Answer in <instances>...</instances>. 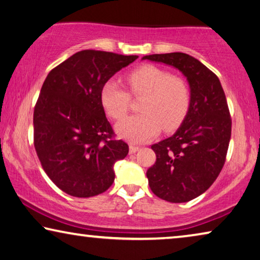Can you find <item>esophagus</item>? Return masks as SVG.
I'll return each mask as SVG.
<instances>
[{
    "label": "esophagus",
    "instance_id": "esophagus-1",
    "mask_svg": "<svg viewBox=\"0 0 260 260\" xmlns=\"http://www.w3.org/2000/svg\"><path fill=\"white\" fill-rule=\"evenodd\" d=\"M139 149H140V147H138V146H129V154H135V152L137 151H139Z\"/></svg>",
    "mask_w": 260,
    "mask_h": 260
}]
</instances>
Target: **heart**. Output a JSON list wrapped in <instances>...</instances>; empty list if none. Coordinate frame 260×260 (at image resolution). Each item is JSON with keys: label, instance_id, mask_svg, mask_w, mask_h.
Returning <instances> with one entry per match:
<instances>
[{"label": "heart", "instance_id": "heart-1", "mask_svg": "<svg viewBox=\"0 0 260 260\" xmlns=\"http://www.w3.org/2000/svg\"><path fill=\"white\" fill-rule=\"evenodd\" d=\"M127 84L133 96H145L140 103L141 113L129 115L117 125L118 133L134 143L149 141L160 127L171 132L182 125L191 106V91L183 78L172 76L166 69L145 64L129 72ZM131 93L113 80L101 90V102L111 118L119 120L129 108Z\"/></svg>", "mask_w": 260, "mask_h": 260}]
</instances>
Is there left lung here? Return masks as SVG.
Wrapping results in <instances>:
<instances>
[{"label":"left lung","instance_id":"obj_1","mask_svg":"<svg viewBox=\"0 0 260 260\" xmlns=\"http://www.w3.org/2000/svg\"><path fill=\"white\" fill-rule=\"evenodd\" d=\"M143 60L170 64L186 76L191 106L178 131L151 146L156 162L147 170L150 189L169 203H187L211 187L224 166L232 118L220 80L185 53L152 54Z\"/></svg>","mask_w":260,"mask_h":260}]
</instances>
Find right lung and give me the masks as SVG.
<instances>
[{
  "instance_id": "add662e5",
  "label": "right lung",
  "mask_w": 260,
  "mask_h": 260,
  "mask_svg": "<svg viewBox=\"0 0 260 260\" xmlns=\"http://www.w3.org/2000/svg\"><path fill=\"white\" fill-rule=\"evenodd\" d=\"M84 49L53 68L34 111V143L44 171L69 196L90 198L114 182L113 166L128 154L101 102L103 84L138 59Z\"/></svg>"
}]
</instances>
